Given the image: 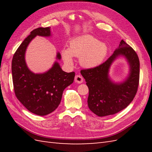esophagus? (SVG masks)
<instances>
[{
  "mask_svg": "<svg viewBox=\"0 0 152 152\" xmlns=\"http://www.w3.org/2000/svg\"><path fill=\"white\" fill-rule=\"evenodd\" d=\"M75 82L78 83H82L83 82V77L80 75H76L75 76Z\"/></svg>",
  "mask_w": 152,
  "mask_h": 152,
  "instance_id": "1",
  "label": "esophagus"
}]
</instances>
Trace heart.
<instances>
[{
	"instance_id": "b5f03b06",
	"label": "heart",
	"mask_w": 152,
	"mask_h": 152,
	"mask_svg": "<svg viewBox=\"0 0 152 152\" xmlns=\"http://www.w3.org/2000/svg\"><path fill=\"white\" fill-rule=\"evenodd\" d=\"M108 53L106 45L89 35L74 38L69 43V48L62 50L63 59L68 65H73L72 56L80 57V63L86 69L99 66Z\"/></svg>"
}]
</instances>
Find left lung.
Masks as SVG:
<instances>
[{"label": "left lung", "instance_id": "1", "mask_svg": "<svg viewBox=\"0 0 152 152\" xmlns=\"http://www.w3.org/2000/svg\"><path fill=\"white\" fill-rule=\"evenodd\" d=\"M119 56L127 59L130 73L125 82L115 84L109 78L108 72L113 61ZM80 72L89 88V108L100 117L113 115L127 107L137 94L140 77L139 59L133 48L121 40L119 47L104 63Z\"/></svg>", "mask_w": 152, "mask_h": 152}]
</instances>
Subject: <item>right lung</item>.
<instances>
[{
    "mask_svg": "<svg viewBox=\"0 0 152 152\" xmlns=\"http://www.w3.org/2000/svg\"><path fill=\"white\" fill-rule=\"evenodd\" d=\"M37 35L50 37V27L35 28L19 46L12 59V80L15 96L21 104L34 114L46 115L59 105L64 89L73 83L75 72H65L57 62L46 72H32L25 63V53ZM57 59H61L59 52Z\"/></svg>",
    "mask_w": 152,
    "mask_h": 152,
    "instance_id": "1",
    "label": "right lung"
}]
</instances>
